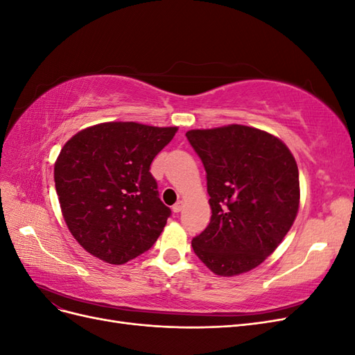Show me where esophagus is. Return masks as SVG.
<instances>
[{
    "mask_svg": "<svg viewBox=\"0 0 355 355\" xmlns=\"http://www.w3.org/2000/svg\"><path fill=\"white\" fill-rule=\"evenodd\" d=\"M182 207H184V201L179 200V201L175 204V206H173V211H175V213H179V211L182 210Z\"/></svg>",
    "mask_w": 355,
    "mask_h": 355,
    "instance_id": "esophagus-1",
    "label": "esophagus"
}]
</instances>
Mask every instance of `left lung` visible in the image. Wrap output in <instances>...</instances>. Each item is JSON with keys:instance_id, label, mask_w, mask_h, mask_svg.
<instances>
[{"instance_id": "1", "label": "left lung", "mask_w": 355, "mask_h": 355, "mask_svg": "<svg viewBox=\"0 0 355 355\" xmlns=\"http://www.w3.org/2000/svg\"><path fill=\"white\" fill-rule=\"evenodd\" d=\"M187 137L206 168L211 209L192 249L216 275L250 271L277 249L296 219V159L277 136L249 125L189 130Z\"/></svg>"}]
</instances>
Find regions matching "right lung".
<instances>
[{
  "label": "right lung",
  "mask_w": 355,
  "mask_h": 355,
  "mask_svg": "<svg viewBox=\"0 0 355 355\" xmlns=\"http://www.w3.org/2000/svg\"><path fill=\"white\" fill-rule=\"evenodd\" d=\"M178 132L135 121L101 123L73 135L55 163L63 219L84 250L121 265L149 250L170 209L149 166Z\"/></svg>",
  "instance_id": "obj_1"
}]
</instances>
